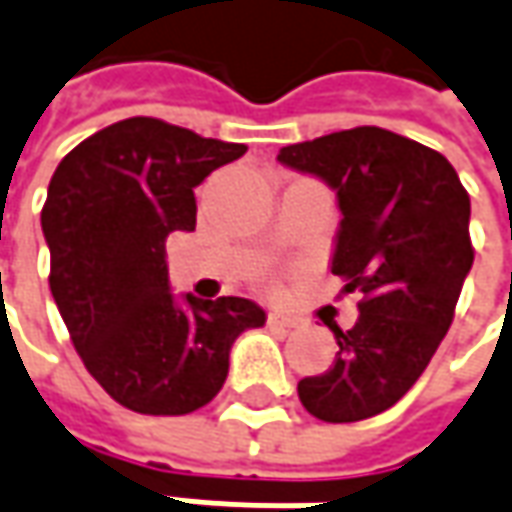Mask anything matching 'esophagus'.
I'll return each instance as SVG.
<instances>
[{"instance_id": "esophagus-1", "label": "esophagus", "mask_w": 512, "mask_h": 512, "mask_svg": "<svg viewBox=\"0 0 512 512\" xmlns=\"http://www.w3.org/2000/svg\"><path fill=\"white\" fill-rule=\"evenodd\" d=\"M269 326L283 328V331H291V328H297V326H300V323H297L294 317H289V314H280V311H272V314H269Z\"/></svg>"}]
</instances>
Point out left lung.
<instances>
[{
	"instance_id": "8db88e82",
	"label": "left lung",
	"mask_w": 512,
	"mask_h": 512,
	"mask_svg": "<svg viewBox=\"0 0 512 512\" xmlns=\"http://www.w3.org/2000/svg\"><path fill=\"white\" fill-rule=\"evenodd\" d=\"M283 167L337 192L331 274L362 291L360 317L337 340L334 365L297 382L323 422H360L397 405L448 334L467 272L470 198L448 158L382 127L291 144Z\"/></svg>"
}]
</instances>
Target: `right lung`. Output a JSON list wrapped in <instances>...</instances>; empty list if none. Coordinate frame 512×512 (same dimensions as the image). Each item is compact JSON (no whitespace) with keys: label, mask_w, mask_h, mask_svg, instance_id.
<instances>
[{"label":"right lung","mask_w":512,"mask_h":512,"mask_svg":"<svg viewBox=\"0 0 512 512\" xmlns=\"http://www.w3.org/2000/svg\"><path fill=\"white\" fill-rule=\"evenodd\" d=\"M243 152L138 115L81 141L50 178L53 300L87 371L135 414L203 408L226 382L235 340L266 326L255 300H201L169 283L167 238L195 229V186Z\"/></svg>","instance_id":"obj_1"}]
</instances>
